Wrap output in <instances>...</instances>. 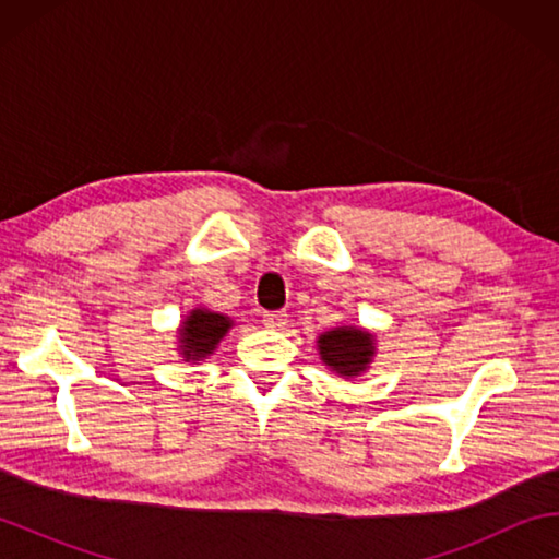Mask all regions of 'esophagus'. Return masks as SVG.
<instances>
[{"mask_svg":"<svg viewBox=\"0 0 559 559\" xmlns=\"http://www.w3.org/2000/svg\"><path fill=\"white\" fill-rule=\"evenodd\" d=\"M263 323H266V328L271 330H283L288 323V313L286 310H276V313H266L263 316Z\"/></svg>","mask_w":559,"mask_h":559,"instance_id":"obj_1","label":"esophagus"}]
</instances>
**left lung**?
<instances>
[{"mask_svg":"<svg viewBox=\"0 0 559 559\" xmlns=\"http://www.w3.org/2000/svg\"><path fill=\"white\" fill-rule=\"evenodd\" d=\"M316 343L323 365L343 380L365 374L377 355V335L359 325L330 328L318 335Z\"/></svg>","mask_w":559,"mask_h":559,"instance_id":"obj_1","label":"left lung"}]
</instances>
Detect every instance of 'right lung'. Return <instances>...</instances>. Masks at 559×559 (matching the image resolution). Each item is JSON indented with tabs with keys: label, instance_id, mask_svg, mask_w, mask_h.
I'll use <instances>...</instances> for the list:
<instances>
[{
	"label": "right lung",
	"instance_id": "obj_1",
	"mask_svg": "<svg viewBox=\"0 0 559 559\" xmlns=\"http://www.w3.org/2000/svg\"><path fill=\"white\" fill-rule=\"evenodd\" d=\"M234 328V320L224 313H214L210 308H192L177 328V353L185 362H202L214 355L216 345Z\"/></svg>",
	"mask_w": 559,
	"mask_h": 559
}]
</instances>
